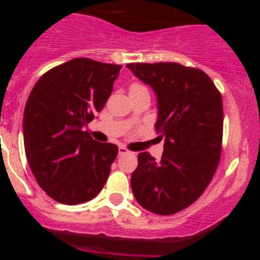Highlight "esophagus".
<instances>
[{
  "mask_svg": "<svg viewBox=\"0 0 260 260\" xmlns=\"http://www.w3.org/2000/svg\"><path fill=\"white\" fill-rule=\"evenodd\" d=\"M126 153H128V151L126 150L123 146H119L118 147V156H123V155H126Z\"/></svg>",
  "mask_w": 260,
  "mask_h": 260,
  "instance_id": "esophagus-1",
  "label": "esophagus"
}]
</instances>
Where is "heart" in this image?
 Wrapping results in <instances>:
<instances>
[{"label":"heart","instance_id":"heart-1","mask_svg":"<svg viewBox=\"0 0 260 260\" xmlns=\"http://www.w3.org/2000/svg\"><path fill=\"white\" fill-rule=\"evenodd\" d=\"M135 89H146V88H144L143 86H141V84H133L130 91H135Z\"/></svg>","mask_w":260,"mask_h":260}]
</instances>
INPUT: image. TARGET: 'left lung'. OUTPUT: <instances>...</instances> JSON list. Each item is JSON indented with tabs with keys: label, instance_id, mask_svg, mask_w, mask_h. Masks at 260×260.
Returning a JSON list of instances; mask_svg holds the SVG:
<instances>
[{
	"label": "left lung",
	"instance_id": "left-lung-1",
	"mask_svg": "<svg viewBox=\"0 0 260 260\" xmlns=\"http://www.w3.org/2000/svg\"><path fill=\"white\" fill-rule=\"evenodd\" d=\"M157 99L155 130L164 139L161 160L138 155L132 190L142 207L173 215L189 207L212 180L221 155L222 99L199 69L176 62L127 63Z\"/></svg>",
	"mask_w": 260,
	"mask_h": 260
}]
</instances>
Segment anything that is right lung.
Listing matches in <instances>:
<instances>
[{
    "label": "right lung",
    "mask_w": 260,
    "mask_h": 260,
    "mask_svg": "<svg viewBox=\"0 0 260 260\" xmlns=\"http://www.w3.org/2000/svg\"><path fill=\"white\" fill-rule=\"evenodd\" d=\"M121 66L74 58L45 73L23 116L27 161L39 186L62 204L84 203L102 191L118 147L83 128L104 108Z\"/></svg>",
    "instance_id": "1"
}]
</instances>
